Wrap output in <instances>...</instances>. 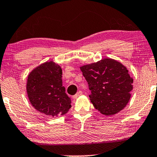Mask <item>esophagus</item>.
Instances as JSON below:
<instances>
[{"mask_svg":"<svg viewBox=\"0 0 157 157\" xmlns=\"http://www.w3.org/2000/svg\"><path fill=\"white\" fill-rule=\"evenodd\" d=\"M82 94H83V92L81 91H78L76 94H75V95H74V96H73V98H74V99H76V98H78V97H79V96H80Z\"/></svg>","mask_w":157,"mask_h":157,"instance_id":"esophagus-1","label":"esophagus"}]
</instances>
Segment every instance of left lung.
<instances>
[{"mask_svg":"<svg viewBox=\"0 0 157 157\" xmlns=\"http://www.w3.org/2000/svg\"><path fill=\"white\" fill-rule=\"evenodd\" d=\"M80 68L91 91L89 98L96 109L111 116L126 106L133 89V78L123 64L104 59Z\"/></svg>","mask_w":157,"mask_h":157,"instance_id":"8db88e82","label":"left lung"}]
</instances>
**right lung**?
I'll return each mask as SVG.
<instances>
[{"mask_svg": "<svg viewBox=\"0 0 157 157\" xmlns=\"http://www.w3.org/2000/svg\"><path fill=\"white\" fill-rule=\"evenodd\" d=\"M62 83V69L53 61L40 64L28 76L26 90L36 110L51 117L63 115L71 107V101Z\"/></svg>", "mask_w": 157, "mask_h": 157, "instance_id": "1", "label": "right lung"}]
</instances>
